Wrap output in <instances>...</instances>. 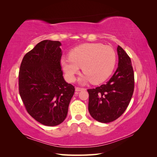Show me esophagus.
Here are the masks:
<instances>
[{
  "mask_svg": "<svg viewBox=\"0 0 157 157\" xmlns=\"http://www.w3.org/2000/svg\"><path fill=\"white\" fill-rule=\"evenodd\" d=\"M84 88H79V87H76L75 88V91L77 92H79V91H81V90H83Z\"/></svg>",
  "mask_w": 157,
  "mask_h": 157,
  "instance_id": "1",
  "label": "esophagus"
}]
</instances>
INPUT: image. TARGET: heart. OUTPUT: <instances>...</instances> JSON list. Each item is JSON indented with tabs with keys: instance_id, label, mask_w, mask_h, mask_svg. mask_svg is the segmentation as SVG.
I'll list each match as a JSON object with an SVG mask.
<instances>
[{
	"instance_id": "b5f03b06",
	"label": "heart",
	"mask_w": 157,
	"mask_h": 157,
	"mask_svg": "<svg viewBox=\"0 0 157 157\" xmlns=\"http://www.w3.org/2000/svg\"><path fill=\"white\" fill-rule=\"evenodd\" d=\"M117 56L112 47L101 43H86L76 47L69 57L61 59V66L69 82H73L75 76L82 67L84 75L80 79L82 83L91 80L94 84L102 83L113 73Z\"/></svg>"
}]
</instances>
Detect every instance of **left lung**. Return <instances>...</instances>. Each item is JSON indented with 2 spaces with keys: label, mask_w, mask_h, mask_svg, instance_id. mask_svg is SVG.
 <instances>
[{
  "label": "left lung",
  "mask_w": 157,
  "mask_h": 157,
  "mask_svg": "<svg viewBox=\"0 0 157 157\" xmlns=\"http://www.w3.org/2000/svg\"><path fill=\"white\" fill-rule=\"evenodd\" d=\"M118 67L105 84L88 89V111L95 120L103 123L115 121L129 105L134 90V73L130 58L117 47Z\"/></svg>",
  "instance_id": "8db88e82"
}]
</instances>
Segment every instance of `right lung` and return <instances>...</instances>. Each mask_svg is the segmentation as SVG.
Here are the masks:
<instances>
[{"label":"right lung","instance_id":"obj_1","mask_svg":"<svg viewBox=\"0 0 157 157\" xmlns=\"http://www.w3.org/2000/svg\"><path fill=\"white\" fill-rule=\"evenodd\" d=\"M59 41L44 40L24 56L19 71V92L27 113L48 126L63 122L75 93L61 70Z\"/></svg>","mask_w":157,"mask_h":157}]
</instances>
